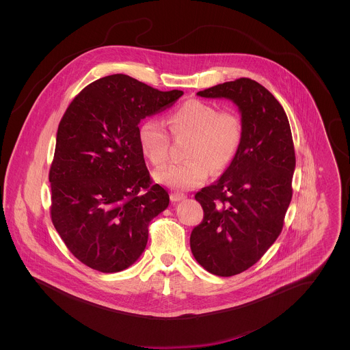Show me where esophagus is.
Segmentation results:
<instances>
[{
	"mask_svg": "<svg viewBox=\"0 0 350 350\" xmlns=\"http://www.w3.org/2000/svg\"><path fill=\"white\" fill-rule=\"evenodd\" d=\"M170 198H171L172 202H180V200H183L186 198V196H185V194H180V193H172Z\"/></svg>",
	"mask_w": 350,
	"mask_h": 350,
	"instance_id": "obj_1",
	"label": "esophagus"
}]
</instances>
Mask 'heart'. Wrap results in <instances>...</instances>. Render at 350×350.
<instances>
[{"mask_svg":"<svg viewBox=\"0 0 350 350\" xmlns=\"http://www.w3.org/2000/svg\"><path fill=\"white\" fill-rule=\"evenodd\" d=\"M171 133L176 137H191L186 163H172L154 172V179L175 190L196 189L206 182L210 170H226L236 159L244 137L241 117L203 100H190L167 116ZM137 139L140 148L153 165L168 160L170 137L156 120L140 124Z\"/></svg>","mask_w":350,"mask_h":350,"instance_id":"b5f03b06","label":"heart"}]
</instances>
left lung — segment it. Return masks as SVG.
I'll return each mask as SVG.
<instances>
[{
  "mask_svg": "<svg viewBox=\"0 0 350 350\" xmlns=\"http://www.w3.org/2000/svg\"><path fill=\"white\" fill-rule=\"evenodd\" d=\"M197 94L232 100L244 125L233 163L196 194L204 215L190 237L200 265L228 278L247 271L279 237L293 198L295 150L283 106L256 81L240 78Z\"/></svg>",
  "mask_w": 350,
  "mask_h": 350,
  "instance_id": "8db88e82",
  "label": "left lung"
}]
</instances>
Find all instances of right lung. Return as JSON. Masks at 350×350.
Segmentation results:
<instances>
[{
	"label": "right lung",
	"mask_w": 350,
	"mask_h": 350,
	"mask_svg": "<svg viewBox=\"0 0 350 350\" xmlns=\"http://www.w3.org/2000/svg\"><path fill=\"white\" fill-rule=\"evenodd\" d=\"M182 96L114 74L86 86L67 107L50 170L51 218L85 265L120 272L146 250L150 222L170 197L152 185L139 124Z\"/></svg>",
	"instance_id": "obj_1"
}]
</instances>
